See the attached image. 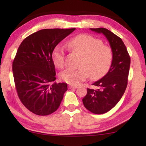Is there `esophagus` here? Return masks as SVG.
Returning a JSON list of instances; mask_svg holds the SVG:
<instances>
[{"label": "esophagus", "mask_w": 146, "mask_h": 146, "mask_svg": "<svg viewBox=\"0 0 146 146\" xmlns=\"http://www.w3.org/2000/svg\"><path fill=\"white\" fill-rule=\"evenodd\" d=\"M77 88V86H72V85H70L69 86V89H75Z\"/></svg>", "instance_id": "obj_1"}]
</instances>
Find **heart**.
I'll list each match as a JSON object with an SVG mask.
<instances>
[{
    "instance_id": "obj_1",
    "label": "heart",
    "mask_w": 146,
    "mask_h": 146,
    "mask_svg": "<svg viewBox=\"0 0 146 146\" xmlns=\"http://www.w3.org/2000/svg\"><path fill=\"white\" fill-rule=\"evenodd\" d=\"M67 46L71 51L82 56L78 69H67L60 74L64 82L77 86L86 80L98 79L106 75L111 65L112 51L110 47L103 45L102 41L89 35L82 34L68 42ZM65 53L62 46H56L52 53V60L56 68L64 66Z\"/></svg>"
}]
</instances>
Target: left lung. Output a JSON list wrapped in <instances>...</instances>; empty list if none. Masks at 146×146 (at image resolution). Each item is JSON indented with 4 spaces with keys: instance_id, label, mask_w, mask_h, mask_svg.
Instances as JSON below:
<instances>
[{
    "instance_id": "left-lung-1",
    "label": "left lung",
    "mask_w": 146,
    "mask_h": 146,
    "mask_svg": "<svg viewBox=\"0 0 146 146\" xmlns=\"http://www.w3.org/2000/svg\"><path fill=\"white\" fill-rule=\"evenodd\" d=\"M95 33L103 34L110 44L113 60L106 75L92 84L95 89H87L82 99L84 106L91 113L104 114L119 102L127 85L130 67V56L122 39L108 29L90 28Z\"/></svg>"
}]
</instances>
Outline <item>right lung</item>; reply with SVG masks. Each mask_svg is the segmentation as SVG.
I'll return each instance as SVG.
<instances>
[{"instance_id": "right-lung-1", "label": "right lung", "mask_w": 146, "mask_h": 146, "mask_svg": "<svg viewBox=\"0 0 146 146\" xmlns=\"http://www.w3.org/2000/svg\"><path fill=\"white\" fill-rule=\"evenodd\" d=\"M75 30L44 29L22 42L13 62L16 90L23 105L34 114L50 115L57 110L68 90L66 83H56L54 48Z\"/></svg>"}]
</instances>
